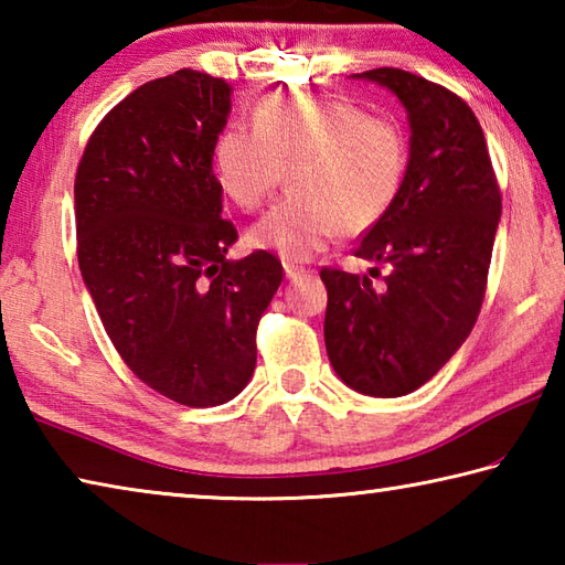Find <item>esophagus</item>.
Instances as JSON below:
<instances>
[{
  "label": "esophagus",
  "instance_id": "esophagus-1",
  "mask_svg": "<svg viewBox=\"0 0 565 565\" xmlns=\"http://www.w3.org/2000/svg\"><path fill=\"white\" fill-rule=\"evenodd\" d=\"M284 271H286V279H301V276H309L311 271L303 269V266H296V264H284Z\"/></svg>",
  "mask_w": 565,
  "mask_h": 565
}]
</instances>
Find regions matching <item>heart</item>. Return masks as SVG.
Returning <instances> with one entry per match:
<instances>
[{
  "label": "heart",
  "mask_w": 565,
  "mask_h": 565,
  "mask_svg": "<svg viewBox=\"0 0 565 565\" xmlns=\"http://www.w3.org/2000/svg\"><path fill=\"white\" fill-rule=\"evenodd\" d=\"M254 131L226 127L214 141V177L244 212L259 209L289 169L291 196L248 228L246 242L284 262H309L341 228L369 232L401 194L408 139L401 124L327 94L266 97Z\"/></svg>",
  "instance_id": "1"
}]
</instances>
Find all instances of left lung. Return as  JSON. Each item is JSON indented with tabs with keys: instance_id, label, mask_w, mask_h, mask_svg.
<instances>
[{
	"instance_id": "left-lung-1",
	"label": "left lung",
	"mask_w": 565,
	"mask_h": 565,
	"mask_svg": "<svg viewBox=\"0 0 565 565\" xmlns=\"http://www.w3.org/2000/svg\"><path fill=\"white\" fill-rule=\"evenodd\" d=\"M391 89L408 111L401 194L353 256L369 274L321 269L323 339L343 384L366 396H406L461 349L481 311L501 191L471 107L404 70L353 74Z\"/></svg>"
}]
</instances>
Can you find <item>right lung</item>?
<instances>
[{"mask_svg": "<svg viewBox=\"0 0 565 565\" xmlns=\"http://www.w3.org/2000/svg\"><path fill=\"white\" fill-rule=\"evenodd\" d=\"M232 87L194 70L141 84L87 141L74 179L76 256L114 349L181 406L242 394L256 327L284 279L269 252L226 259L214 141Z\"/></svg>", "mask_w": 565, "mask_h": 565, "instance_id": "obj_1", "label": "right lung"}]
</instances>
